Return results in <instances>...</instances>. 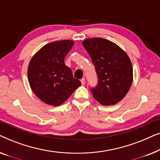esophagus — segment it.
<instances>
[{"label":"esophagus","instance_id":"34e87169","mask_svg":"<svg viewBox=\"0 0 160 160\" xmlns=\"http://www.w3.org/2000/svg\"><path fill=\"white\" fill-rule=\"evenodd\" d=\"M81 82H82V85H84L85 84V82H85V78H82V79H81Z\"/></svg>","mask_w":160,"mask_h":160}]
</instances>
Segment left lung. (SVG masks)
Instances as JSON below:
<instances>
[{"instance_id":"obj_1","label":"left lung","mask_w":160,"mask_h":160,"mask_svg":"<svg viewBox=\"0 0 160 160\" xmlns=\"http://www.w3.org/2000/svg\"><path fill=\"white\" fill-rule=\"evenodd\" d=\"M82 44L97 73V86L91 89L95 99L111 106L123 99L132 83V66L128 54L116 43L102 38H87Z\"/></svg>"}]
</instances>
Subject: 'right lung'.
<instances>
[{"mask_svg":"<svg viewBox=\"0 0 160 160\" xmlns=\"http://www.w3.org/2000/svg\"><path fill=\"white\" fill-rule=\"evenodd\" d=\"M73 44L69 40L48 43L32 57L28 65V82L32 90L50 106L63 103L82 84L73 78L71 69L64 62Z\"/></svg>","mask_w":160,"mask_h":160,"instance_id":"obj_1","label":"right lung"}]
</instances>
